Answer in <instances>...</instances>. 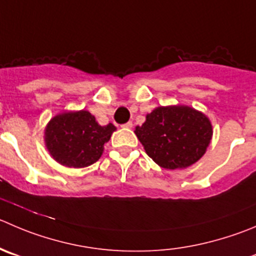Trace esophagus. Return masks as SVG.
I'll return each instance as SVG.
<instances>
[{
    "label": "esophagus",
    "instance_id": "esophagus-1",
    "mask_svg": "<svg viewBox=\"0 0 256 256\" xmlns=\"http://www.w3.org/2000/svg\"><path fill=\"white\" fill-rule=\"evenodd\" d=\"M132 126H133L132 122H126V123L122 124V128H132Z\"/></svg>",
    "mask_w": 256,
    "mask_h": 256
}]
</instances>
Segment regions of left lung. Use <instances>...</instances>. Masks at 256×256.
<instances>
[{
  "instance_id": "left-lung-1",
  "label": "left lung",
  "mask_w": 256,
  "mask_h": 256,
  "mask_svg": "<svg viewBox=\"0 0 256 256\" xmlns=\"http://www.w3.org/2000/svg\"><path fill=\"white\" fill-rule=\"evenodd\" d=\"M136 134L158 166L186 168L205 154L212 126L208 116L190 106H158L136 128Z\"/></svg>"
}]
</instances>
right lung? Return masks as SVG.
I'll return each mask as SVG.
<instances>
[{"instance_id": "add662e5", "label": "right lung", "mask_w": 256, "mask_h": 256, "mask_svg": "<svg viewBox=\"0 0 256 256\" xmlns=\"http://www.w3.org/2000/svg\"><path fill=\"white\" fill-rule=\"evenodd\" d=\"M116 126H99L89 112H69L54 116L45 130L48 152L62 166L82 168L96 163Z\"/></svg>"}]
</instances>
